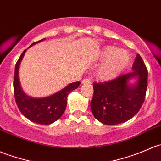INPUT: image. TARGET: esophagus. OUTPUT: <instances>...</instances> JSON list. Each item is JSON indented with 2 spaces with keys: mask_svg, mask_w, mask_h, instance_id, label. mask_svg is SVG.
Instances as JSON below:
<instances>
[{
  "mask_svg": "<svg viewBox=\"0 0 161 161\" xmlns=\"http://www.w3.org/2000/svg\"><path fill=\"white\" fill-rule=\"evenodd\" d=\"M82 84H91V81L88 79H85L82 80Z\"/></svg>",
  "mask_w": 161,
  "mask_h": 161,
  "instance_id": "obj_1",
  "label": "esophagus"
}]
</instances>
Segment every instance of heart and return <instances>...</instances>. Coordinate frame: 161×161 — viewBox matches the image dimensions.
Masks as SVG:
<instances>
[{
    "label": "heart",
    "mask_w": 161,
    "mask_h": 161,
    "mask_svg": "<svg viewBox=\"0 0 161 161\" xmlns=\"http://www.w3.org/2000/svg\"><path fill=\"white\" fill-rule=\"evenodd\" d=\"M99 60L103 63L96 70V77L102 81H110L118 77L127 67L130 55L126 50L106 46L99 52Z\"/></svg>",
    "instance_id": "1"
}]
</instances>
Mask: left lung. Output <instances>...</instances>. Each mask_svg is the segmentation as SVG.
<instances>
[{"mask_svg": "<svg viewBox=\"0 0 161 161\" xmlns=\"http://www.w3.org/2000/svg\"><path fill=\"white\" fill-rule=\"evenodd\" d=\"M133 72L109 82L93 83L90 106L97 120L106 125L125 123L138 113L144 102L148 72L141 56L136 55ZM136 78L135 84L130 80Z\"/></svg>", "mask_w": 161, "mask_h": 161, "instance_id": "left-lung-1", "label": "left lung"}]
</instances>
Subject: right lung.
<instances>
[{"label":"right lung","instance_id":"obj_1","mask_svg":"<svg viewBox=\"0 0 161 161\" xmlns=\"http://www.w3.org/2000/svg\"><path fill=\"white\" fill-rule=\"evenodd\" d=\"M38 42L31 44L29 48ZM25 49L20 56L15 65L14 80V92L18 107L24 116L31 122L42 125L52 124L58 120L62 116L67 106V96L74 89L80 85V82H72L66 87L58 91L56 93L44 98H34L28 96L22 90L20 83L18 71L21 60L25 55Z\"/></svg>","mask_w":161,"mask_h":161}]
</instances>
